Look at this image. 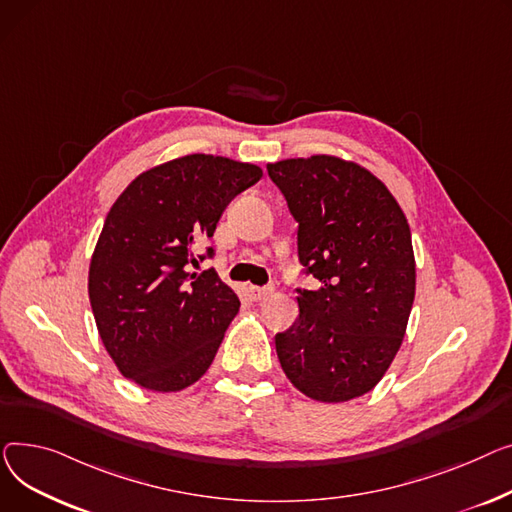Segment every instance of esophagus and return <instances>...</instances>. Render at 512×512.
Instances as JSON below:
<instances>
[{
    "label": "esophagus",
    "instance_id": "obj_1",
    "mask_svg": "<svg viewBox=\"0 0 512 512\" xmlns=\"http://www.w3.org/2000/svg\"><path fill=\"white\" fill-rule=\"evenodd\" d=\"M250 297L254 299V302H260V299H264V297H268V295H273V287H256V285H250Z\"/></svg>",
    "mask_w": 512,
    "mask_h": 512
}]
</instances>
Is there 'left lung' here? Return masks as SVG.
Returning <instances> with one entry per match:
<instances>
[{
  "instance_id": "left-lung-1",
  "label": "left lung",
  "mask_w": 512,
  "mask_h": 512,
  "mask_svg": "<svg viewBox=\"0 0 512 512\" xmlns=\"http://www.w3.org/2000/svg\"><path fill=\"white\" fill-rule=\"evenodd\" d=\"M266 169L299 223V262L320 283L299 291L297 322L275 337L281 368L314 401L362 397L393 364L407 330L415 297L407 217L355 161L312 155Z\"/></svg>"
}]
</instances>
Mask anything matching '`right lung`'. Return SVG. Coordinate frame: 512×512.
Masks as SVG:
<instances>
[{"label": "right lung", "instance_id": "1", "mask_svg": "<svg viewBox=\"0 0 512 512\" xmlns=\"http://www.w3.org/2000/svg\"><path fill=\"white\" fill-rule=\"evenodd\" d=\"M260 177L252 163L186 155L140 173L109 208L88 266V299L128 380L177 393L213 364L239 299L215 270L192 273L204 258L194 248Z\"/></svg>", "mask_w": 512, "mask_h": 512}]
</instances>
